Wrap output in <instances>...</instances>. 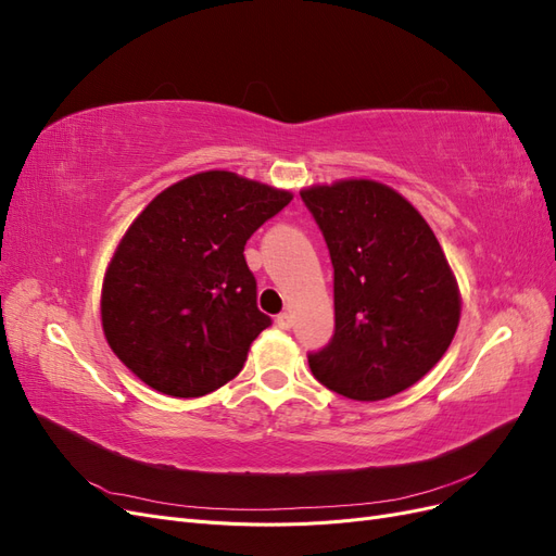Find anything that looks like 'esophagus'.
<instances>
[{"mask_svg":"<svg viewBox=\"0 0 556 556\" xmlns=\"http://www.w3.org/2000/svg\"><path fill=\"white\" fill-rule=\"evenodd\" d=\"M276 325H278L280 329H292V327H294V315H292L290 311L280 313V315L276 317Z\"/></svg>","mask_w":556,"mask_h":556,"instance_id":"esophagus-1","label":"esophagus"}]
</instances>
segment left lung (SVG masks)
Segmentation results:
<instances>
[{
	"label": "left lung",
	"mask_w": 556,
	"mask_h": 556,
	"mask_svg": "<svg viewBox=\"0 0 556 556\" xmlns=\"http://www.w3.org/2000/svg\"><path fill=\"white\" fill-rule=\"evenodd\" d=\"M333 266V336L308 352L327 390L380 401L408 390L450 348L459 292L433 231L406 199L374 180L301 192Z\"/></svg>",
	"instance_id": "left-lung-1"
}]
</instances>
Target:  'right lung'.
I'll return each mask as SVG.
<instances>
[{"mask_svg":"<svg viewBox=\"0 0 556 556\" xmlns=\"http://www.w3.org/2000/svg\"><path fill=\"white\" fill-rule=\"evenodd\" d=\"M290 192L204 172L157 194L117 245L102 290L111 350L169 396H204L237 378L271 317L257 308L248 239Z\"/></svg>","mask_w":556,"mask_h":556,"instance_id":"add662e5","label":"right lung"}]
</instances>
